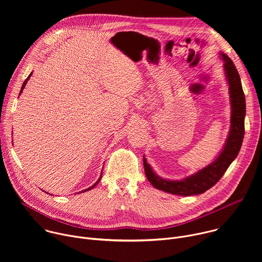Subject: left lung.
<instances>
[{
  "instance_id": "1",
  "label": "left lung",
  "mask_w": 262,
  "mask_h": 262,
  "mask_svg": "<svg viewBox=\"0 0 262 262\" xmlns=\"http://www.w3.org/2000/svg\"><path fill=\"white\" fill-rule=\"evenodd\" d=\"M220 58L224 61L223 68L228 84L231 105L230 129L225 144L210 164L192 175L178 180L166 179L159 176L143 156L146 177L154 188L160 191L178 196H194L203 194L212 188L221 179L231 163L236 159L241 150L245 135L246 98L242 87L241 77L233 62L224 53H220Z\"/></svg>"
}]
</instances>
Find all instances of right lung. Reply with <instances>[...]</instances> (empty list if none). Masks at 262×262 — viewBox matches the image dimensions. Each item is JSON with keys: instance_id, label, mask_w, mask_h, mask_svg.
<instances>
[{"instance_id": "right-lung-1", "label": "right lung", "mask_w": 262, "mask_h": 262, "mask_svg": "<svg viewBox=\"0 0 262 262\" xmlns=\"http://www.w3.org/2000/svg\"><path fill=\"white\" fill-rule=\"evenodd\" d=\"M32 73H33V72H31V73H30V74H29V77H28V78H27V79H26V81H25V82H24V84H23V86H21V89H20V92H19V95H20V94H21V92H23V90H24V89H25V87H26V85H27V83H28V81H29V80H30V78H31V76H32ZM101 172H102V171H101ZM101 175H102V173H100V176H99V178H98V180H97V181H96V182H95V183H94V184H93V185H91V186H90V188H88V189H86V190H84V191H82V193H84V192H87V191H90V190H92V189H93V188H94V186H95V185H96V184H97V183H98V182H99V181H100V179H101ZM80 193H81V192H80ZM48 194H49V193H48Z\"/></svg>"}]
</instances>
